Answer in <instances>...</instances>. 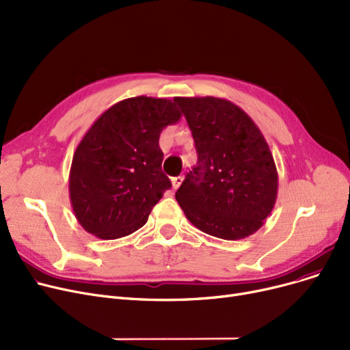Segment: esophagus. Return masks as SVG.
<instances>
[{
    "label": "esophagus",
    "mask_w": 350,
    "mask_h": 350,
    "mask_svg": "<svg viewBox=\"0 0 350 350\" xmlns=\"http://www.w3.org/2000/svg\"><path fill=\"white\" fill-rule=\"evenodd\" d=\"M181 183H183V177H181V176H177V177L172 178V186H173L174 190H177Z\"/></svg>",
    "instance_id": "1"
}]
</instances>
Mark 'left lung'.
Instances as JSON below:
<instances>
[{
    "instance_id": "left-lung-1",
    "label": "left lung",
    "mask_w": 350,
    "mask_h": 350,
    "mask_svg": "<svg viewBox=\"0 0 350 350\" xmlns=\"http://www.w3.org/2000/svg\"><path fill=\"white\" fill-rule=\"evenodd\" d=\"M191 130L197 165L176 191L186 217L224 240L245 239L263 226L278 197L269 144L239 105L219 97H176Z\"/></svg>"
}]
</instances>
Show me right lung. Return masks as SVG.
<instances>
[{"label": "right lung", "instance_id": "1", "mask_svg": "<svg viewBox=\"0 0 350 350\" xmlns=\"http://www.w3.org/2000/svg\"><path fill=\"white\" fill-rule=\"evenodd\" d=\"M180 118L174 101L139 96L94 121L75 148L68 178L74 215L85 232L114 240L147 223L172 187L161 172L160 133Z\"/></svg>", "mask_w": 350, "mask_h": 350}]
</instances>
